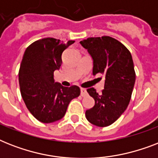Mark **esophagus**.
<instances>
[{"mask_svg": "<svg viewBox=\"0 0 158 158\" xmlns=\"http://www.w3.org/2000/svg\"><path fill=\"white\" fill-rule=\"evenodd\" d=\"M81 96L82 97H85L87 96V94H88V93H87V90L85 89H81Z\"/></svg>", "mask_w": 158, "mask_h": 158, "instance_id": "34e87169", "label": "esophagus"}]
</instances>
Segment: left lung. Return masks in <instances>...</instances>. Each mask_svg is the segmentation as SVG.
<instances>
[{
  "label": "left lung",
  "instance_id": "8db88e82",
  "mask_svg": "<svg viewBox=\"0 0 158 158\" xmlns=\"http://www.w3.org/2000/svg\"><path fill=\"white\" fill-rule=\"evenodd\" d=\"M80 44L93 59V74L105 76L101 94L94 88L87 89L95 104L85 116L93 125L106 127L115 122L130 103L135 83L132 56L122 43L108 36L89 38Z\"/></svg>",
  "mask_w": 158,
  "mask_h": 158
}]
</instances>
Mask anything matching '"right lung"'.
Segmentation results:
<instances>
[{"mask_svg": "<svg viewBox=\"0 0 158 158\" xmlns=\"http://www.w3.org/2000/svg\"><path fill=\"white\" fill-rule=\"evenodd\" d=\"M74 43L46 38L33 43L24 52L19 71L21 96L31 114L41 122L60 120L70 101L80 94L76 85L64 87L54 79V71L61 65L62 52Z\"/></svg>", "mask_w": 158, "mask_h": 158, "instance_id": "obj_1", "label": "right lung"}]
</instances>
